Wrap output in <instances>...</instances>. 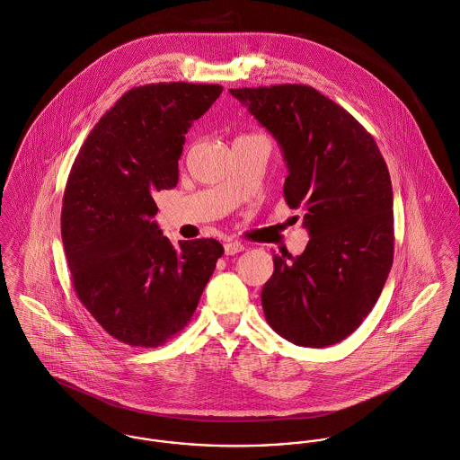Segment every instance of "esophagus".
I'll list each match as a JSON object with an SVG mask.
<instances>
[{"mask_svg":"<svg viewBox=\"0 0 460 460\" xmlns=\"http://www.w3.org/2000/svg\"><path fill=\"white\" fill-rule=\"evenodd\" d=\"M224 249H226V254L227 255L240 254V252L245 251V247L240 242H227L224 245Z\"/></svg>","mask_w":460,"mask_h":460,"instance_id":"34e87169","label":"esophagus"}]
</instances>
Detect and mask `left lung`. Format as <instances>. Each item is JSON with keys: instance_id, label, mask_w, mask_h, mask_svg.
Returning a JSON list of instances; mask_svg holds the SVG:
<instances>
[{"instance_id": "1", "label": "left lung", "mask_w": 460, "mask_h": 460, "mask_svg": "<svg viewBox=\"0 0 460 460\" xmlns=\"http://www.w3.org/2000/svg\"><path fill=\"white\" fill-rule=\"evenodd\" d=\"M282 148L284 199L305 211L304 254L273 255L261 293L268 324L296 346L349 337L376 305L394 262V192L374 137L306 84L229 90Z\"/></svg>"}]
</instances>
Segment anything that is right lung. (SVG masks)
Listing matches in <instances>:
<instances>
[{
	"mask_svg": "<svg viewBox=\"0 0 460 460\" xmlns=\"http://www.w3.org/2000/svg\"><path fill=\"white\" fill-rule=\"evenodd\" d=\"M222 93L218 84L132 88L86 137L70 169L61 238L81 304L116 341L158 348L196 312L224 247H174L155 224V194L178 183L185 134Z\"/></svg>",
	"mask_w": 460,
	"mask_h": 460,
	"instance_id": "1",
	"label": "right lung"
}]
</instances>
